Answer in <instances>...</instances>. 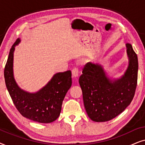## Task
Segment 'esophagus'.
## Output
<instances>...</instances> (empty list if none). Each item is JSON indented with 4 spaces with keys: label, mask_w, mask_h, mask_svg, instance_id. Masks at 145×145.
<instances>
[{
    "label": "esophagus",
    "mask_w": 145,
    "mask_h": 145,
    "mask_svg": "<svg viewBox=\"0 0 145 145\" xmlns=\"http://www.w3.org/2000/svg\"><path fill=\"white\" fill-rule=\"evenodd\" d=\"M79 74H80V71L78 69L74 68L72 69V76L73 78H78L79 76Z\"/></svg>",
    "instance_id": "1"
}]
</instances>
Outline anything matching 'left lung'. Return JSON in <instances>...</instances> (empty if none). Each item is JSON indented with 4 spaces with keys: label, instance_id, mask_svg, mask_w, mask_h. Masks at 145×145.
<instances>
[{
    "label": "left lung",
    "instance_id": "1",
    "mask_svg": "<svg viewBox=\"0 0 145 145\" xmlns=\"http://www.w3.org/2000/svg\"><path fill=\"white\" fill-rule=\"evenodd\" d=\"M129 59L127 70L121 78L112 81L98 64L87 63L79 78L84 108L89 118L96 122L114 119L125 110L135 93L138 77V59L131 44H126Z\"/></svg>",
    "mask_w": 145,
    "mask_h": 145
}]
</instances>
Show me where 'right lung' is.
<instances>
[{
	"label": "right lung",
	"instance_id": "right-lung-1",
	"mask_svg": "<svg viewBox=\"0 0 145 145\" xmlns=\"http://www.w3.org/2000/svg\"><path fill=\"white\" fill-rule=\"evenodd\" d=\"M17 39L12 46L6 63L4 75L5 84L12 102L22 116L34 121L48 123L59 118L63 101L72 85L71 72L55 74L46 86L36 93L30 94L18 86L13 76V53Z\"/></svg>",
	"mask_w": 145,
	"mask_h": 145
}]
</instances>
